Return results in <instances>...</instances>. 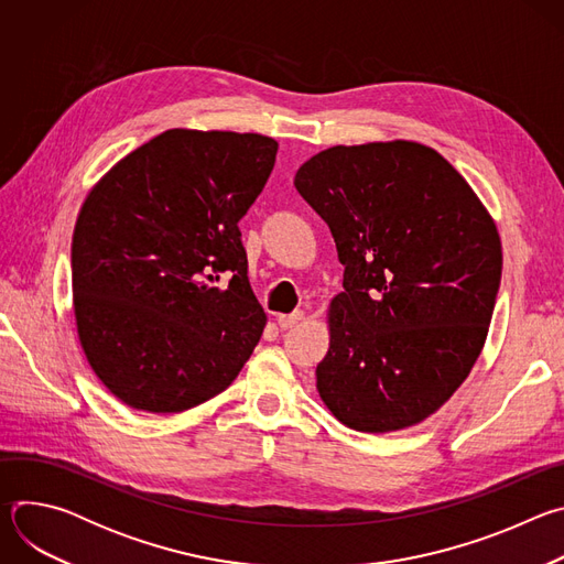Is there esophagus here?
<instances>
[{
	"mask_svg": "<svg viewBox=\"0 0 564 564\" xmlns=\"http://www.w3.org/2000/svg\"><path fill=\"white\" fill-rule=\"evenodd\" d=\"M301 318H303V312H301V310H294V312H290V314H279V316H276V324L281 326V330H290V328H294V326L301 324Z\"/></svg>",
	"mask_w": 564,
	"mask_h": 564,
	"instance_id": "esophagus-1",
	"label": "esophagus"
}]
</instances>
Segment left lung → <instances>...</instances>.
<instances>
[{
  "label": "left lung",
  "mask_w": 564,
  "mask_h": 564,
  "mask_svg": "<svg viewBox=\"0 0 564 564\" xmlns=\"http://www.w3.org/2000/svg\"><path fill=\"white\" fill-rule=\"evenodd\" d=\"M294 187L344 265L321 399L361 433L424 422L485 348L502 276L496 220L444 155L411 140L318 151Z\"/></svg>",
  "instance_id": "8db88e82"
}]
</instances>
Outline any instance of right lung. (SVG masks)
I'll use <instances>...</instances> for the list:
<instances>
[{
  "label": "right lung",
  "mask_w": 564,
  "mask_h": 564,
  "mask_svg": "<svg viewBox=\"0 0 564 564\" xmlns=\"http://www.w3.org/2000/svg\"><path fill=\"white\" fill-rule=\"evenodd\" d=\"M279 142L170 129L124 155L79 209L70 281L77 337L122 404L183 413L223 392L257 348L265 312L238 220ZM232 274L227 289L217 276Z\"/></svg>",
  "instance_id": "1"
}]
</instances>
